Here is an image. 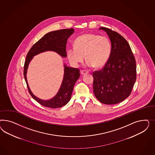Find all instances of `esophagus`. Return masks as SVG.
<instances>
[{
  "label": "esophagus",
  "mask_w": 155,
  "mask_h": 155,
  "mask_svg": "<svg viewBox=\"0 0 155 155\" xmlns=\"http://www.w3.org/2000/svg\"><path fill=\"white\" fill-rule=\"evenodd\" d=\"M81 74L84 75V74H87V73H89V71H85V70H83V71H81Z\"/></svg>",
  "instance_id": "34e87169"
}]
</instances>
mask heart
<instances>
[{"instance_id":"1","label":"heart","mask_w":155,"mask_h":155,"mask_svg":"<svg viewBox=\"0 0 155 155\" xmlns=\"http://www.w3.org/2000/svg\"><path fill=\"white\" fill-rule=\"evenodd\" d=\"M112 51L108 38L93 33H86L77 38L74 46L67 49V56L71 64L78 66L84 58L89 67H102L108 61Z\"/></svg>"}]
</instances>
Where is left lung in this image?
<instances>
[{
    "label": "left lung",
    "mask_w": 155,
    "mask_h": 155,
    "mask_svg": "<svg viewBox=\"0 0 155 155\" xmlns=\"http://www.w3.org/2000/svg\"><path fill=\"white\" fill-rule=\"evenodd\" d=\"M99 29L107 33L112 51L103 68L93 73V91L101 103L114 104L131 93L136 80V61L129 44L122 35L106 27Z\"/></svg>",
    "instance_id": "left-lung-1"
}]
</instances>
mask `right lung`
Here are the masks:
<instances>
[{
  "mask_svg": "<svg viewBox=\"0 0 155 155\" xmlns=\"http://www.w3.org/2000/svg\"><path fill=\"white\" fill-rule=\"evenodd\" d=\"M74 32L73 28L64 29L52 31L45 34L38 42H36L27 53L24 66V76L27 85L28 91L35 100L43 106L56 108L65 106L71 100L74 86L80 77V70L77 68H70L64 65V75L60 89L56 95L49 100H42L36 97L31 92L27 81V70L29 62L33 57L41 52L52 51L60 56L66 57V45L68 38Z\"/></svg>",
  "mask_w": 155,
  "mask_h": 155,
  "instance_id": "right-lung-1",
  "label": "right lung"
}]
</instances>
